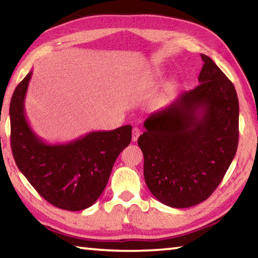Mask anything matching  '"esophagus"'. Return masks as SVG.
<instances>
[{"label": "esophagus", "instance_id": "obj_1", "mask_svg": "<svg viewBox=\"0 0 258 258\" xmlns=\"http://www.w3.org/2000/svg\"><path fill=\"white\" fill-rule=\"evenodd\" d=\"M140 134H141V130H140V128L134 127V128L132 130V141H133V142L138 141Z\"/></svg>", "mask_w": 258, "mask_h": 258}]
</instances>
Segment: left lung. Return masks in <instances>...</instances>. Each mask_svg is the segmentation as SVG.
Masks as SVG:
<instances>
[{"instance_id": "left-lung-1", "label": "left lung", "mask_w": 258, "mask_h": 258, "mask_svg": "<svg viewBox=\"0 0 258 258\" xmlns=\"http://www.w3.org/2000/svg\"><path fill=\"white\" fill-rule=\"evenodd\" d=\"M202 59L200 84L152 112L138 140L147 186L173 208L206 200L223 180L238 148L237 92L209 56L202 54Z\"/></svg>"}]
</instances>
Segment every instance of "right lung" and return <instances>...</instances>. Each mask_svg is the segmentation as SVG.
<instances>
[{
    "label": "right lung",
    "mask_w": 258,
    "mask_h": 258,
    "mask_svg": "<svg viewBox=\"0 0 258 258\" xmlns=\"http://www.w3.org/2000/svg\"><path fill=\"white\" fill-rule=\"evenodd\" d=\"M32 74L16 87L10 102L15 161L46 202L66 211H83L101 196L117 157L130 145L132 126L94 131L67 143H46L26 118L25 98Z\"/></svg>",
    "instance_id": "add662e5"
}]
</instances>
